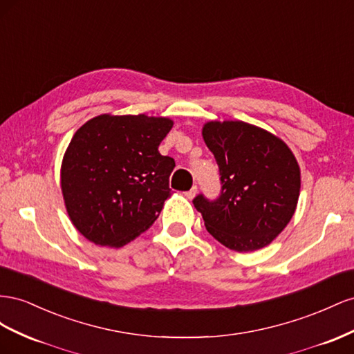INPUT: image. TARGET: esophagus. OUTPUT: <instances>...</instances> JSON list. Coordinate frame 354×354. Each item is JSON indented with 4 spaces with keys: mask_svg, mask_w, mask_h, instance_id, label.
I'll use <instances>...</instances> for the list:
<instances>
[{
    "mask_svg": "<svg viewBox=\"0 0 354 354\" xmlns=\"http://www.w3.org/2000/svg\"><path fill=\"white\" fill-rule=\"evenodd\" d=\"M196 194H197V187L194 185V187H191L188 191H187V193H185V196H187V198H194L196 197Z\"/></svg>",
    "mask_w": 354,
    "mask_h": 354,
    "instance_id": "34e87169",
    "label": "esophagus"
}]
</instances>
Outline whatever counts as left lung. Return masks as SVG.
Segmentation results:
<instances>
[{"label": "left lung", "instance_id": "1", "mask_svg": "<svg viewBox=\"0 0 354 354\" xmlns=\"http://www.w3.org/2000/svg\"><path fill=\"white\" fill-rule=\"evenodd\" d=\"M203 139L219 167L221 193L193 203L206 230L236 252L270 245L294 216L301 174L283 140L245 121H209Z\"/></svg>", "mask_w": 354, "mask_h": 354}]
</instances>
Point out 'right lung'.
I'll return each mask as SVG.
<instances>
[{"instance_id":"add662e5","label":"right lung","mask_w":354,"mask_h":354,"mask_svg":"<svg viewBox=\"0 0 354 354\" xmlns=\"http://www.w3.org/2000/svg\"><path fill=\"white\" fill-rule=\"evenodd\" d=\"M174 121L97 115L71 139L60 169L68 215L87 240L121 248L158 218L175 160L158 153Z\"/></svg>"}]
</instances>
